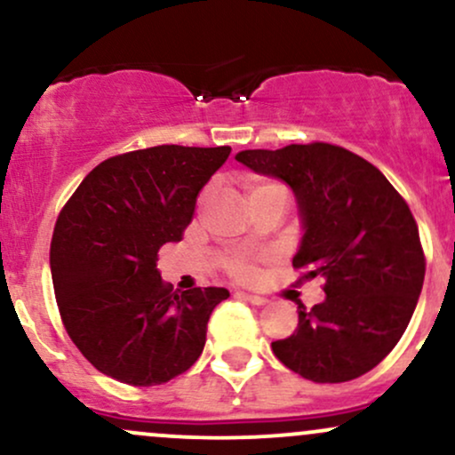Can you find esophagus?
<instances>
[{
    "label": "esophagus",
    "instance_id": "1",
    "mask_svg": "<svg viewBox=\"0 0 455 455\" xmlns=\"http://www.w3.org/2000/svg\"><path fill=\"white\" fill-rule=\"evenodd\" d=\"M239 297H243V299H248L250 304H254V306H265V304H269V299L267 297H260V295H252V293H237Z\"/></svg>",
    "mask_w": 455,
    "mask_h": 455
}]
</instances>
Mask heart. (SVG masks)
Wrapping results in <instances>:
<instances>
[{"mask_svg": "<svg viewBox=\"0 0 455 455\" xmlns=\"http://www.w3.org/2000/svg\"><path fill=\"white\" fill-rule=\"evenodd\" d=\"M271 190H280L286 192L284 186L280 184H271V181H265V184H254L250 188V196L260 195V192H271ZM289 195V192H286ZM257 260L259 257L252 252H245V250H237V252H231L228 257H224L222 265L227 269L228 275L237 280H252L257 275Z\"/></svg>", "mask_w": 455, "mask_h": 455, "instance_id": "heart-1", "label": "heart"}]
</instances>
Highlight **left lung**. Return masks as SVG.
<instances>
[{
  "instance_id": "obj_1",
  "label": "left lung",
  "mask_w": 455,
  "mask_h": 455,
  "mask_svg": "<svg viewBox=\"0 0 455 455\" xmlns=\"http://www.w3.org/2000/svg\"><path fill=\"white\" fill-rule=\"evenodd\" d=\"M235 160L293 188L304 220L293 267L325 280V301L297 304L295 333L271 351L315 383L370 372L398 344L424 286V248L406 201L377 166L338 145L245 149Z\"/></svg>"
}]
</instances>
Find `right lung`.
<instances>
[{
    "label": "right lung",
    "mask_w": 455,
    "mask_h": 455,
    "mask_svg": "<svg viewBox=\"0 0 455 455\" xmlns=\"http://www.w3.org/2000/svg\"><path fill=\"white\" fill-rule=\"evenodd\" d=\"M231 148H158L100 162L68 198L51 239V275L68 336L102 374L132 387L169 383L203 353L220 286L160 278L158 250L181 242L196 196Z\"/></svg>",
    "instance_id": "add662e5"
}]
</instances>
